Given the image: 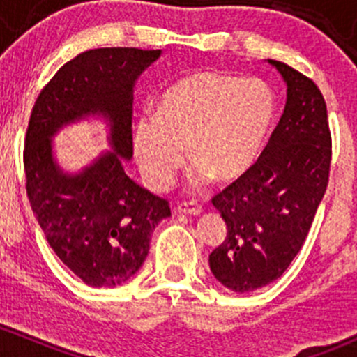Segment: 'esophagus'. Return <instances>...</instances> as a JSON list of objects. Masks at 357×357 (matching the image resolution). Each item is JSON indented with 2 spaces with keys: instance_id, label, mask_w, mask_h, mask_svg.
<instances>
[{
  "instance_id": "obj_1",
  "label": "esophagus",
  "mask_w": 357,
  "mask_h": 357,
  "mask_svg": "<svg viewBox=\"0 0 357 357\" xmlns=\"http://www.w3.org/2000/svg\"><path fill=\"white\" fill-rule=\"evenodd\" d=\"M176 211L179 214H188V215H200L202 214V207L200 205L193 204V202H185V204H179L176 207Z\"/></svg>"
}]
</instances>
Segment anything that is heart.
I'll list each match as a JSON object with an SVG mask.
<instances>
[{"label":"heart","mask_w":357,"mask_h":357,"mask_svg":"<svg viewBox=\"0 0 357 357\" xmlns=\"http://www.w3.org/2000/svg\"><path fill=\"white\" fill-rule=\"evenodd\" d=\"M275 114V95L264 82L192 72L162 93L155 114L136 119L132 153L146 185L158 192L171 186L185 164V149L197 167V186L208 178L231 183L255 164Z\"/></svg>","instance_id":"b5f03b06"}]
</instances>
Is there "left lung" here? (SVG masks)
I'll return each instance as SVG.
<instances>
[{
	"label": "left lung",
	"instance_id": "obj_1",
	"mask_svg": "<svg viewBox=\"0 0 357 357\" xmlns=\"http://www.w3.org/2000/svg\"><path fill=\"white\" fill-rule=\"evenodd\" d=\"M287 84V102L261 158L212 199L226 238L208 266L221 285L247 294L278 280L298 254L328 185L332 138L318 86L268 60Z\"/></svg>",
	"mask_w": 357,
	"mask_h": 357
}]
</instances>
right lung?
<instances>
[{
  "instance_id": "right-lung-1",
  "label": "right lung",
  "mask_w": 357,
  "mask_h": 357,
  "mask_svg": "<svg viewBox=\"0 0 357 357\" xmlns=\"http://www.w3.org/2000/svg\"><path fill=\"white\" fill-rule=\"evenodd\" d=\"M162 50L98 48L67 62L39 93L25 135L27 197L50 247L89 287L129 282L145 262L150 238L171 215L167 200L132 181L131 115L139 75ZM96 118L110 151L79 172L56 160L52 138L63 127Z\"/></svg>"
}]
</instances>
